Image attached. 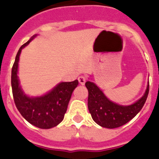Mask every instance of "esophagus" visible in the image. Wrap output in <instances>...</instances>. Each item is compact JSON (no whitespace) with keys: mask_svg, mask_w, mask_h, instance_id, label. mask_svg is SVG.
Segmentation results:
<instances>
[{"mask_svg":"<svg viewBox=\"0 0 159 159\" xmlns=\"http://www.w3.org/2000/svg\"><path fill=\"white\" fill-rule=\"evenodd\" d=\"M78 80L80 82V84L82 85H84L85 84L87 80V77L84 76V75H80V76L78 77Z\"/></svg>","mask_w":159,"mask_h":159,"instance_id":"esophagus-1","label":"esophagus"}]
</instances>
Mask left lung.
<instances>
[{
	"mask_svg": "<svg viewBox=\"0 0 159 159\" xmlns=\"http://www.w3.org/2000/svg\"><path fill=\"white\" fill-rule=\"evenodd\" d=\"M85 86L89 91L88 106L89 112L96 123L104 128L114 129L126 124L140 112L149 94V84L140 100L128 106L112 102L104 96L94 83L88 81Z\"/></svg>",
	"mask_w": 159,
	"mask_h": 159,
	"instance_id": "8db88e82",
	"label": "left lung"
}]
</instances>
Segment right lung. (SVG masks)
Masks as SVG:
<instances>
[{"instance_id":"1","label":"right lung","mask_w":159,"mask_h":159,"mask_svg":"<svg viewBox=\"0 0 159 159\" xmlns=\"http://www.w3.org/2000/svg\"><path fill=\"white\" fill-rule=\"evenodd\" d=\"M34 37L20 47L12 67L11 85L13 100L19 112L27 121L38 128L51 129L58 125L63 120L70 96L79 82L75 80L72 82L60 83L50 93L41 97L30 98L24 94L19 86L17 79L19 56L21 49L29 44Z\"/></svg>"}]
</instances>
